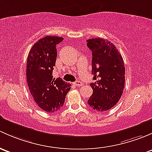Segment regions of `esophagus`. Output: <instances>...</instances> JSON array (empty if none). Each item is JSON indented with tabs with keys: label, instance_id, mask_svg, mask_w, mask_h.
I'll return each mask as SVG.
<instances>
[{
	"label": "esophagus",
	"instance_id": "obj_1",
	"mask_svg": "<svg viewBox=\"0 0 152 152\" xmlns=\"http://www.w3.org/2000/svg\"><path fill=\"white\" fill-rule=\"evenodd\" d=\"M74 85L76 86H83V83L81 81H76V82L74 83Z\"/></svg>",
	"mask_w": 152,
	"mask_h": 152
}]
</instances>
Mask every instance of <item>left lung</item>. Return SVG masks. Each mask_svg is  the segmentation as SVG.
I'll list each match as a JSON object with an SVG mask.
<instances>
[{"instance_id": "8db88e82", "label": "left lung", "mask_w": 152, "mask_h": 152, "mask_svg": "<svg viewBox=\"0 0 152 152\" xmlns=\"http://www.w3.org/2000/svg\"><path fill=\"white\" fill-rule=\"evenodd\" d=\"M92 52V74L95 82L90 86L93 94L88 104L97 111H105L117 104L122 95L125 67L122 56L115 45L107 39L87 40Z\"/></svg>"}]
</instances>
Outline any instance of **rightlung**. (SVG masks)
I'll use <instances>...</instances> for the list:
<instances>
[{
    "label": "right lung",
    "mask_w": 152,
    "mask_h": 152,
    "mask_svg": "<svg viewBox=\"0 0 152 152\" xmlns=\"http://www.w3.org/2000/svg\"><path fill=\"white\" fill-rule=\"evenodd\" d=\"M58 37H45L31 48L27 58L26 77L35 102L46 112H56L64 105L71 85L61 78H53L56 65V45L63 41Z\"/></svg>",
    "instance_id": "right-lung-1"
}]
</instances>
